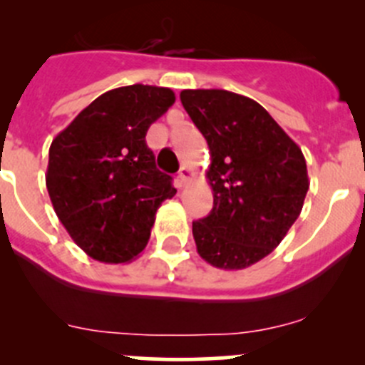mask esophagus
<instances>
[{
	"instance_id": "34e87169",
	"label": "esophagus",
	"mask_w": 365,
	"mask_h": 365,
	"mask_svg": "<svg viewBox=\"0 0 365 365\" xmlns=\"http://www.w3.org/2000/svg\"><path fill=\"white\" fill-rule=\"evenodd\" d=\"M190 175H192L190 168H187V165H182V168H180V171H178L180 185H185V183L190 180Z\"/></svg>"
}]
</instances>
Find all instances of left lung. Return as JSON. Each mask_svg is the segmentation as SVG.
<instances>
[{
	"mask_svg": "<svg viewBox=\"0 0 365 365\" xmlns=\"http://www.w3.org/2000/svg\"><path fill=\"white\" fill-rule=\"evenodd\" d=\"M210 148L206 171L213 208L194 220L200 256L224 270H242L268 256L298 219L309 190L298 145L263 106L226 90L180 93Z\"/></svg>",
	"mask_w": 365,
	"mask_h": 365,
	"instance_id": "8db88e82",
	"label": "left lung"
}]
</instances>
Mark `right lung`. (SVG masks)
<instances>
[{
    "label": "right lung",
    "mask_w": 365,
    "mask_h": 365,
    "mask_svg": "<svg viewBox=\"0 0 365 365\" xmlns=\"http://www.w3.org/2000/svg\"><path fill=\"white\" fill-rule=\"evenodd\" d=\"M173 104L169 88H116L95 98L51 143V203L72 240L93 259H134L148 244L162 201L176 194L145 139Z\"/></svg>",
    "instance_id": "add662e5"
}]
</instances>
